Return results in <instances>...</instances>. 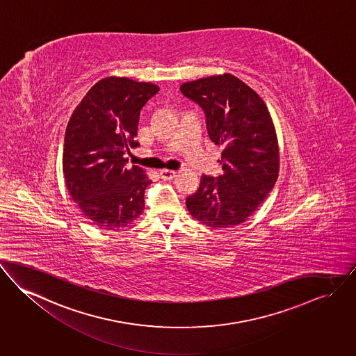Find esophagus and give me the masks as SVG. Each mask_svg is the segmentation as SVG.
<instances>
[{"instance_id":"1","label":"esophagus","mask_w":356,"mask_h":356,"mask_svg":"<svg viewBox=\"0 0 356 356\" xmlns=\"http://www.w3.org/2000/svg\"><path fill=\"white\" fill-rule=\"evenodd\" d=\"M160 176L164 180H172L176 176V172L170 170V169H163V170H160Z\"/></svg>"}]
</instances>
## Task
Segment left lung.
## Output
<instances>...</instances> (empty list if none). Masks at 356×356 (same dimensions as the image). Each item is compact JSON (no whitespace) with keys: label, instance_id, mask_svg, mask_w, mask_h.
I'll return each mask as SVG.
<instances>
[{"label":"left lung","instance_id":"8db88e82","mask_svg":"<svg viewBox=\"0 0 356 356\" xmlns=\"http://www.w3.org/2000/svg\"><path fill=\"white\" fill-rule=\"evenodd\" d=\"M180 91L206 114L209 138L222 152L223 175H203L187 196L189 213L209 227L243 223L272 192L280 153L272 117L262 98L231 74L181 84Z\"/></svg>","mask_w":356,"mask_h":356}]
</instances>
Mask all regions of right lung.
<instances>
[{
    "label": "right lung",
    "instance_id": "add662e5",
    "mask_svg": "<svg viewBox=\"0 0 356 356\" xmlns=\"http://www.w3.org/2000/svg\"><path fill=\"white\" fill-rule=\"evenodd\" d=\"M160 88L110 76L94 84L74 110L64 134L67 189L84 216L105 230L126 227L145 209L152 180L124 157L136 140L140 111Z\"/></svg>",
    "mask_w": 356,
    "mask_h": 356
}]
</instances>
